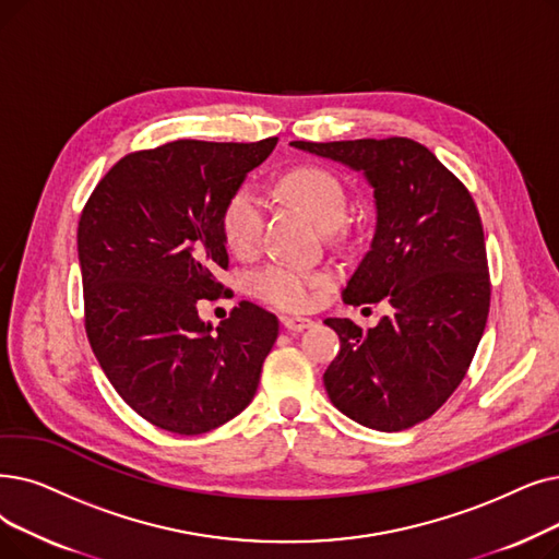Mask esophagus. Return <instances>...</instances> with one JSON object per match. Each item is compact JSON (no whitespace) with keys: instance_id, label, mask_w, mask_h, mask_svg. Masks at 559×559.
Wrapping results in <instances>:
<instances>
[{"instance_id":"34e87169","label":"esophagus","mask_w":559,"mask_h":559,"mask_svg":"<svg viewBox=\"0 0 559 559\" xmlns=\"http://www.w3.org/2000/svg\"><path fill=\"white\" fill-rule=\"evenodd\" d=\"M314 322L308 318H283V326L293 333H301L304 329H310Z\"/></svg>"}]
</instances>
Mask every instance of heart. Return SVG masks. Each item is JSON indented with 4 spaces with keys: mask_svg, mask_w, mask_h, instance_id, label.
Returning <instances> with one entry per match:
<instances>
[{
    "mask_svg": "<svg viewBox=\"0 0 559 559\" xmlns=\"http://www.w3.org/2000/svg\"><path fill=\"white\" fill-rule=\"evenodd\" d=\"M283 191L301 205L322 228L331 230L345 219L347 191L340 178L320 166H301L283 176ZM266 203L253 185L237 189L224 210V235L228 247L239 255L260 249ZM329 276L308 272L304 266L274 262L253 276V293L283 310H308L326 287Z\"/></svg>",
    "mask_w": 559,
    "mask_h": 559,
    "instance_id": "heart-1",
    "label": "heart"
}]
</instances>
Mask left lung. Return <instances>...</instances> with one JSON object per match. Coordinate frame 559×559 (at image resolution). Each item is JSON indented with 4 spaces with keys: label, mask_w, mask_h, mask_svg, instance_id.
<instances>
[{
    "label": "left lung",
    "mask_w": 559,
    "mask_h": 559,
    "mask_svg": "<svg viewBox=\"0 0 559 559\" xmlns=\"http://www.w3.org/2000/svg\"><path fill=\"white\" fill-rule=\"evenodd\" d=\"M289 145L343 164L370 185L374 235L345 304L393 306L368 331L347 318L324 320L340 337L324 372L326 393L362 427H414L454 393L487 326L491 285L473 197L411 139Z\"/></svg>",
    "instance_id": "8db88e82"
}]
</instances>
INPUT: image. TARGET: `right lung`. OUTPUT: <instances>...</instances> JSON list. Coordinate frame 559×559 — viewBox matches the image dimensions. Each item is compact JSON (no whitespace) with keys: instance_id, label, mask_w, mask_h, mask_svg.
I'll return each mask as SVG.
<instances>
[{"instance_id":"1","label":"right lung","mask_w":559,"mask_h":559,"mask_svg":"<svg viewBox=\"0 0 559 559\" xmlns=\"http://www.w3.org/2000/svg\"><path fill=\"white\" fill-rule=\"evenodd\" d=\"M258 143L171 141L120 159L91 193L78 228L86 335L100 368L141 418L197 436L245 411L278 320L241 301L219 326L228 266L224 210L274 151Z\"/></svg>"}]
</instances>
